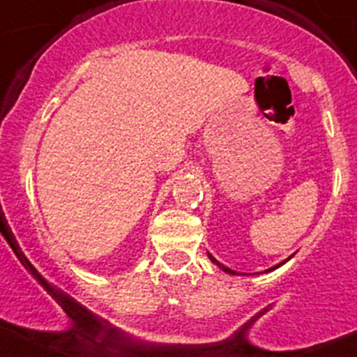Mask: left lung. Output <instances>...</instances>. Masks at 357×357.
I'll return each mask as SVG.
<instances>
[{
	"label": "left lung",
	"mask_w": 357,
	"mask_h": 357,
	"mask_svg": "<svg viewBox=\"0 0 357 357\" xmlns=\"http://www.w3.org/2000/svg\"><path fill=\"white\" fill-rule=\"evenodd\" d=\"M208 259H210L211 262H213V264H215V266H218V268H220L223 273H227V274H237L236 271H232V269H230V268H227V266H223V264H220V262H218L217 259H215V257H213V256H211V254H210V252H208ZM289 259H291V256H289V257H288V259H284L283 262H280V264H276V266H273V268L266 269V271H264V273H271V271H274V269L281 268V266H283V264H284V262H288ZM256 274H261V273H256Z\"/></svg>",
	"instance_id": "obj_1"
}]
</instances>
